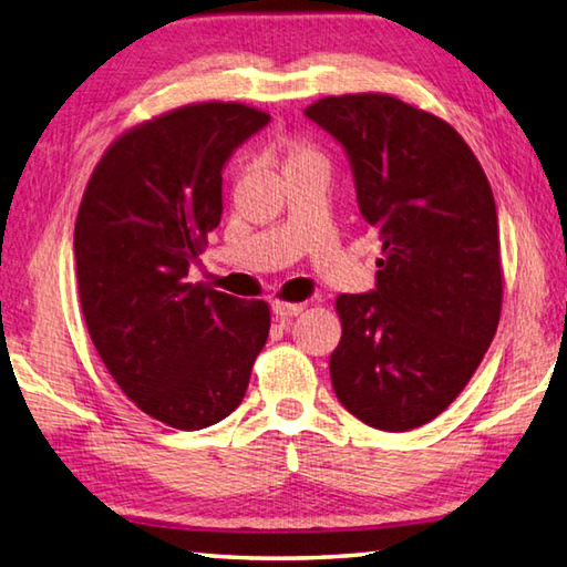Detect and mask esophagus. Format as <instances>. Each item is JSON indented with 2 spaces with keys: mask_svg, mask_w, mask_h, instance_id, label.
I'll list each match as a JSON object with an SVG mask.
<instances>
[{
  "mask_svg": "<svg viewBox=\"0 0 567 567\" xmlns=\"http://www.w3.org/2000/svg\"><path fill=\"white\" fill-rule=\"evenodd\" d=\"M302 310H305L302 302H282V300H275V302H272V312H275L277 317H282V319L297 317Z\"/></svg>",
  "mask_w": 567,
  "mask_h": 567,
  "instance_id": "obj_1",
  "label": "esophagus"
}]
</instances>
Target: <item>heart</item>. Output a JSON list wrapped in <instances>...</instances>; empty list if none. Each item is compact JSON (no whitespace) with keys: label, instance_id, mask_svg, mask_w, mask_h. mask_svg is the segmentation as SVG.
<instances>
[{"label":"heart","instance_id":"obj_1","mask_svg":"<svg viewBox=\"0 0 567 567\" xmlns=\"http://www.w3.org/2000/svg\"><path fill=\"white\" fill-rule=\"evenodd\" d=\"M277 151L285 161V171L300 168V166H310V163H324V153L319 151L315 141L307 136H282L277 141Z\"/></svg>","mask_w":567,"mask_h":567}]
</instances>
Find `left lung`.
<instances>
[{
    "instance_id": "8db88e82",
    "label": "left lung",
    "mask_w": 567,
    "mask_h": 567,
    "mask_svg": "<svg viewBox=\"0 0 567 567\" xmlns=\"http://www.w3.org/2000/svg\"><path fill=\"white\" fill-rule=\"evenodd\" d=\"M305 113L344 146L382 240L377 290L334 302V394L374 429L424 426L468 384L501 319L491 183L449 121L399 96H324Z\"/></svg>"
}]
</instances>
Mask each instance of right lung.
Wrapping results in <instances>:
<instances>
[{"mask_svg":"<svg viewBox=\"0 0 567 567\" xmlns=\"http://www.w3.org/2000/svg\"><path fill=\"white\" fill-rule=\"evenodd\" d=\"M267 121L238 101H203L136 123L104 151L79 205L91 342L123 394L173 429L233 414L270 334L267 302L185 280L220 223L225 161Z\"/></svg>","mask_w":567,"mask_h":567,"instance_id":"obj_1","label":"right lung"}]
</instances>
